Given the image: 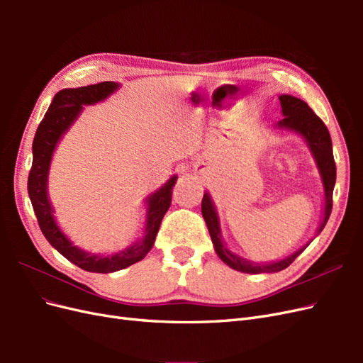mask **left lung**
Segmentation results:
<instances>
[{
	"label": "left lung",
	"instance_id": "8db88e82",
	"mask_svg": "<svg viewBox=\"0 0 363 363\" xmlns=\"http://www.w3.org/2000/svg\"><path fill=\"white\" fill-rule=\"evenodd\" d=\"M279 100L281 106L283 119H280L279 123L274 125V128L292 131V133L301 136L307 144V147H309L311 155L315 159L316 168L321 175V182L324 188V208H323L321 223L316 230V236H318L325 227L328 216L332 213V206H333L332 199H333V188L336 182V164L333 159L332 138L323 121L313 113V111L307 106V103L300 100V98L286 95V94L280 95ZM201 213L206 221V225L208 228V233H211L216 255L225 263V265L240 272H247V274L279 272L284 268H288L291 263L307 248V245L312 242L311 239L309 242L304 244L301 248H298L284 259L267 262V263H256L235 255L232 250L227 248L225 242L223 240L221 224H219L216 207L208 192H204L203 201H201Z\"/></svg>",
	"mask_w": 363,
	"mask_h": 363
}]
</instances>
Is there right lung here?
Wrapping results in <instances>:
<instances>
[{
	"label": "right lung",
	"mask_w": 363,
	"mask_h": 363,
	"mask_svg": "<svg viewBox=\"0 0 363 363\" xmlns=\"http://www.w3.org/2000/svg\"><path fill=\"white\" fill-rule=\"evenodd\" d=\"M119 87L121 84L116 82H103L75 87V89H62L54 95L52 103L39 124L35 140H33V164L28 175V196L39 227L48 242L63 257L89 272H115L133 265L148 255V251L155 245L162 219L171 206L172 186L177 180V175H172L162 188L147 196L144 233L133 244L113 252V255L103 256L87 252L74 245L72 240L62 232L56 218H54V207L48 196V175L54 151H56L63 135H67V131L83 112V106H92L107 100Z\"/></svg>",
	"instance_id": "1"
}]
</instances>
